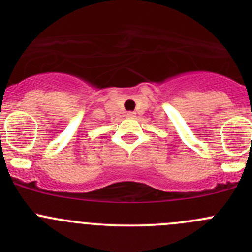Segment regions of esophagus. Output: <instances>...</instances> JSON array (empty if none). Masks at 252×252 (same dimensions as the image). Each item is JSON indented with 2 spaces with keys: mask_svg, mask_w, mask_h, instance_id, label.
<instances>
[{
  "mask_svg": "<svg viewBox=\"0 0 252 252\" xmlns=\"http://www.w3.org/2000/svg\"><path fill=\"white\" fill-rule=\"evenodd\" d=\"M126 116L129 117V118H133V117H135V113L134 112H126Z\"/></svg>",
  "mask_w": 252,
  "mask_h": 252,
  "instance_id": "obj_1",
  "label": "esophagus"
}]
</instances>
